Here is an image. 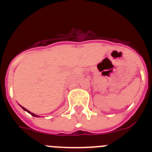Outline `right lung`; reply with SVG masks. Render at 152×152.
Instances as JSON below:
<instances>
[{"label":"right lung","instance_id":"add662e5","mask_svg":"<svg viewBox=\"0 0 152 152\" xmlns=\"http://www.w3.org/2000/svg\"><path fill=\"white\" fill-rule=\"evenodd\" d=\"M22 108L24 110H25V111H26V112H27V113H29V114H31V115H32V116H35V117H38V116H37V115H36V114L33 113H31L30 111H29V110H26V108H24V107H22Z\"/></svg>","mask_w":152,"mask_h":152}]
</instances>
